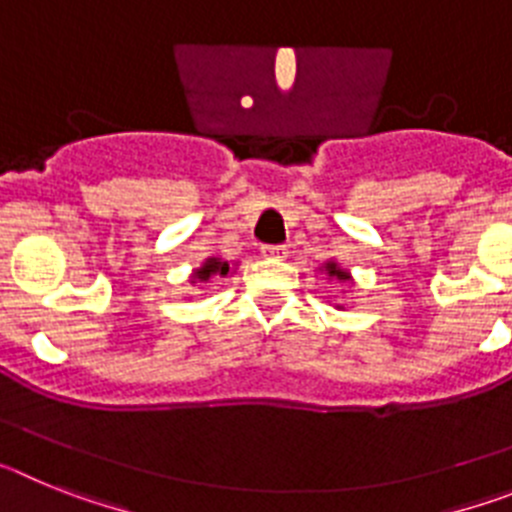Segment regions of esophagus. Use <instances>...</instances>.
Wrapping results in <instances>:
<instances>
[{
    "label": "esophagus",
    "instance_id": "obj_1",
    "mask_svg": "<svg viewBox=\"0 0 512 512\" xmlns=\"http://www.w3.org/2000/svg\"><path fill=\"white\" fill-rule=\"evenodd\" d=\"M264 259H274V261H282L287 259V248L284 246H264Z\"/></svg>",
    "mask_w": 512,
    "mask_h": 512
}]
</instances>
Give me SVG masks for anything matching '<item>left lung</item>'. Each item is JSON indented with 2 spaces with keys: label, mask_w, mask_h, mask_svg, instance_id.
I'll return each instance as SVG.
<instances>
[{
  "label": "left lung",
  "mask_w": 512,
  "mask_h": 512,
  "mask_svg": "<svg viewBox=\"0 0 512 512\" xmlns=\"http://www.w3.org/2000/svg\"><path fill=\"white\" fill-rule=\"evenodd\" d=\"M320 271H325V274H328L330 279H338V282H354V279H351V274H348L346 269H341V266L336 264V261H325L323 266H320ZM338 310H343L341 305H338Z\"/></svg>",
  "instance_id": "1"
}]
</instances>
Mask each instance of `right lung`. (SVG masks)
<instances>
[{"mask_svg":"<svg viewBox=\"0 0 512 512\" xmlns=\"http://www.w3.org/2000/svg\"><path fill=\"white\" fill-rule=\"evenodd\" d=\"M228 274H233V266H230L228 261L217 259V256H210V259H205V264L197 266V269L192 271V277H189V282H192V284H205V282H210V279L228 277Z\"/></svg>","mask_w":512,"mask_h":512,"instance_id":"1","label":"right lung"}]
</instances>
